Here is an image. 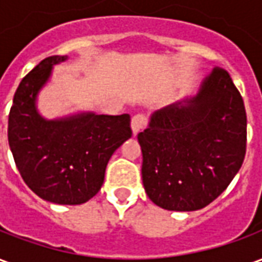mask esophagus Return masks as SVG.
Segmentation results:
<instances>
[{
	"label": "esophagus",
	"mask_w": 262,
	"mask_h": 262,
	"mask_svg": "<svg viewBox=\"0 0 262 262\" xmlns=\"http://www.w3.org/2000/svg\"><path fill=\"white\" fill-rule=\"evenodd\" d=\"M146 123H147V119H146V116H143V115H136V116H133L132 118V132H133V135L136 136L139 132H142L144 127H146Z\"/></svg>",
	"instance_id": "obj_1"
}]
</instances>
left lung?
Listing matches in <instances>:
<instances>
[{
    "label": "left lung",
    "instance_id": "1",
    "mask_svg": "<svg viewBox=\"0 0 262 262\" xmlns=\"http://www.w3.org/2000/svg\"><path fill=\"white\" fill-rule=\"evenodd\" d=\"M137 140L151 202L177 212L205 208L229 187L246 156L242 95L225 70L214 69L195 95L153 112Z\"/></svg>",
    "mask_w": 262,
    "mask_h": 262
}]
</instances>
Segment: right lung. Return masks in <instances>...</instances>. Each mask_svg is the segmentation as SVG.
<instances>
[{"label":"right lung","mask_w":262,"mask_h":262,"mask_svg":"<svg viewBox=\"0 0 262 262\" xmlns=\"http://www.w3.org/2000/svg\"><path fill=\"white\" fill-rule=\"evenodd\" d=\"M69 56H52L20 81L8 119L9 148L16 168L37 196L57 205H81L101 189L112 154L132 137L130 116L82 111L54 119L37 108L53 66Z\"/></svg>","instance_id":"right-lung-1"}]
</instances>
